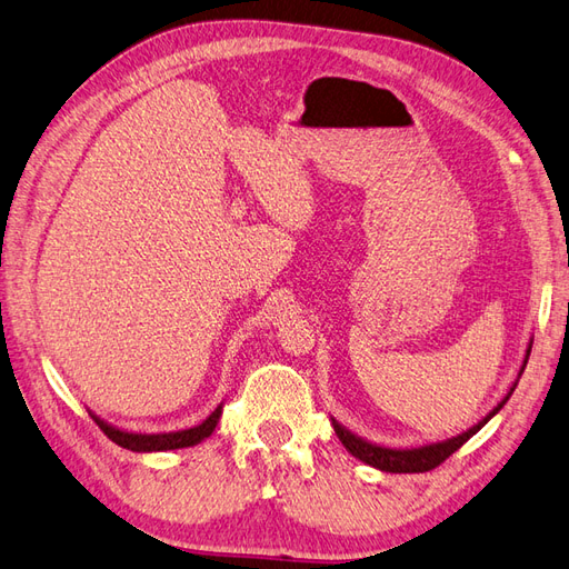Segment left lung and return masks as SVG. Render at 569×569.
Masks as SVG:
<instances>
[{
	"mask_svg": "<svg viewBox=\"0 0 569 569\" xmlns=\"http://www.w3.org/2000/svg\"><path fill=\"white\" fill-rule=\"evenodd\" d=\"M531 345H533V340L529 342V348H526L523 365H521V369L517 373V381L509 386L507 396L488 415H485V418L478 425H473L470 429H466V432L456 435L451 439L435 441V445H425V447H415V449H393V447H381V445H373V441H367L362 437H357L355 432H350L348 427H342L336 418H332V429H336V435L342 441V447L348 449L355 456V459H359V461L367 463V466L386 470V473H425V470H432L439 463H445L453 451H459L466 445V441L478 432V429H482L485 425H488L495 418L497 412L505 408L509 396L515 393V389H517V383L521 379L526 362H529Z\"/></svg>",
	"mask_w": 569,
	"mask_h": 569,
	"instance_id": "1",
	"label": "left lung"
}]
</instances>
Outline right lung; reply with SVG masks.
<instances>
[{"instance_id":"1","label":"right lung","mask_w":569,"mask_h":569,"mask_svg":"<svg viewBox=\"0 0 569 569\" xmlns=\"http://www.w3.org/2000/svg\"><path fill=\"white\" fill-rule=\"evenodd\" d=\"M221 408L224 403H219L212 415L207 420H202L200 425L190 427V429H178V432H163V435H142V432H128V429H120L108 425L106 420H101L99 415L91 412V418L96 420L103 429V435L116 441L118 447L122 449H130V451H171V449H186V447H196L200 445L202 439L210 437L214 432V427L219 425L221 418Z\"/></svg>"}]
</instances>
